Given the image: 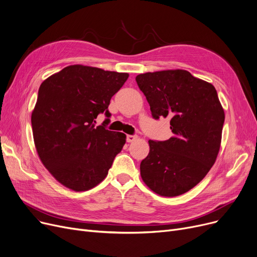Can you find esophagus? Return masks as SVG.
<instances>
[{"mask_svg": "<svg viewBox=\"0 0 257 257\" xmlns=\"http://www.w3.org/2000/svg\"><path fill=\"white\" fill-rule=\"evenodd\" d=\"M138 139V137L137 136H130V134H128L127 136V138H126V140H127V142L128 143H132V142H134Z\"/></svg>", "mask_w": 257, "mask_h": 257, "instance_id": "esophagus-1", "label": "esophagus"}]
</instances>
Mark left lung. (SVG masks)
<instances>
[{
  "mask_svg": "<svg viewBox=\"0 0 257 257\" xmlns=\"http://www.w3.org/2000/svg\"><path fill=\"white\" fill-rule=\"evenodd\" d=\"M136 80L153 118L171 117L174 134L149 141L141 176L160 196L182 195L206 176L220 150L225 114L217 90L184 70L141 74Z\"/></svg>",
  "mask_w": 257,
  "mask_h": 257,
  "instance_id": "obj_1",
  "label": "left lung"
}]
</instances>
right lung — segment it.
I'll return each mask as SVG.
<instances>
[{"instance_id": "obj_1", "label": "right lung", "mask_w": 257, "mask_h": 257, "mask_svg": "<svg viewBox=\"0 0 257 257\" xmlns=\"http://www.w3.org/2000/svg\"><path fill=\"white\" fill-rule=\"evenodd\" d=\"M128 77L76 64L40 85L31 116L34 144L44 166L64 186L83 192L98 185L123 149L125 134L106 126L110 99ZM100 113L107 118L96 126Z\"/></svg>"}]
</instances>
